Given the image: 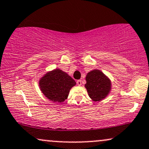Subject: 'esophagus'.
<instances>
[{
  "label": "esophagus",
  "instance_id": "obj_1",
  "mask_svg": "<svg viewBox=\"0 0 149 149\" xmlns=\"http://www.w3.org/2000/svg\"><path fill=\"white\" fill-rule=\"evenodd\" d=\"M76 83H77V85H82L81 80H77Z\"/></svg>",
  "mask_w": 149,
  "mask_h": 149
}]
</instances>
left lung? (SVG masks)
Masks as SVG:
<instances>
[{
  "label": "left lung",
  "instance_id": "8db88e82",
  "mask_svg": "<svg viewBox=\"0 0 149 149\" xmlns=\"http://www.w3.org/2000/svg\"><path fill=\"white\" fill-rule=\"evenodd\" d=\"M86 81L85 87L89 96L95 102L105 98L111 88L110 80L100 70H93L89 72L86 76Z\"/></svg>",
  "mask_w": 149,
  "mask_h": 149
}]
</instances>
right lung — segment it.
<instances>
[{
    "label": "right lung",
    "mask_w": 149,
    "mask_h": 149,
    "mask_svg": "<svg viewBox=\"0 0 149 149\" xmlns=\"http://www.w3.org/2000/svg\"><path fill=\"white\" fill-rule=\"evenodd\" d=\"M75 80L60 69L48 72L39 81V86L44 95L53 102H64L72 87L76 85Z\"/></svg>",
    "instance_id": "add662e5"
}]
</instances>
